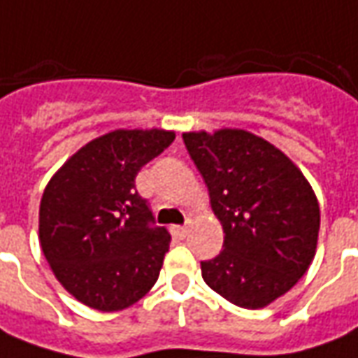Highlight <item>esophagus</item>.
<instances>
[{
    "label": "esophagus",
    "mask_w": 358,
    "mask_h": 358,
    "mask_svg": "<svg viewBox=\"0 0 358 358\" xmlns=\"http://www.w3.org/2000/svg\"><path fill=\"white\" fill-rule=\"evenodd\" d=\"M172 232L176 238H186L187 236V227H172Z\"/></svg>",
    "instance_id": "34e87169"
}]
</instances>
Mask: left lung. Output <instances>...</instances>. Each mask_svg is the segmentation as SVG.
Segmentation results:
<instances>
[{
	"mask_svg": "<svg viewBox=\"0 0 358 358\" xmlns=\"http://www.w3.org/2000/svg\"><path fill=\"white\" fill-rule=\"evenodd\" d=\"M182 139L224 232L221 254L201 262L203 281L240 308H264L314 259V189L287 155L250 131H189Z\"/></svg>",
	"mask_w": 358,
	"mask_h": 358,
	"instance_id": "1",
	"label": "left lung"
}]
</instances>
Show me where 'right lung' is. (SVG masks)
<instances>
[{"label":"right lung","instance_id":"obj_1","mask_svg":"<svg viewBox=\"0 0 358 358\" xmlns=\"http://www.w3.org/2000/svg\"><path fill=\"white\" fill-rule=\"evenodd\" d=\"M166 129H116L81 147L52 176L40 201V246L79 302L116 312L159 279L171 234L157 227L136 176L174 141Z\"/></svg>","mask_w":358,"mask_h":358}]
</instances>
